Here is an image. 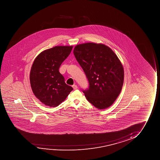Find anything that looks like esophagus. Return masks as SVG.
<instances>
[{
	"mask_svg": "<svg viewBox=\"0 0 160 160\" xmlns=\"http://www.w3.org/2000/svg\"><path fill=\"white\" fill-rule=\"evenodd\" d=\"M72 88H73L74 90H77L78 89V86L74 85L72 86Z\"/></svg>",
	"mask_w": 160,
	"mask_h": 160,
	"instance_id": "34e87169",
	"label": "esophagus"
}]
</instances>
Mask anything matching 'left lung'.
Instances as JSON below:
<instances>
[{"label": "left lung", "mask_w": 160, "mask_h": 160, "mask_svg": "<svg viewBox=\"0 0 160 160\" xmlns=\"http://www.w3.org/2000/svg\"><path fill=\"white\" fill-rule=\"evenodd\" d=\"M89 82L82 90L88 101L99 109L109 107L122 88L124 70L118 56L104 44H79L73 51Z\"/></svg>", "instance_id": "left-lung-1"}]
</instances>
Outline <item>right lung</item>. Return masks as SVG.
Listing matches in <instances>:
<instances>
[{
	"mask_svg": "<svg viewBox=\"0 0 160 160\" xmlns=\"http://www.w3.org/2000/svg\"><path fill=\"white\" fill-rule=\"evenodd\" d=\"M72 46H57L44 51L36 57L31 68L30 83L35 97L50 107L59 105L73 90L59 72L62 62Z\"/></svg>",
	"mask_w": 160,
	"mask_h": 160,
	"instance_id": "right-lung-1",
	"label": "right lung"
}]
</instances>
